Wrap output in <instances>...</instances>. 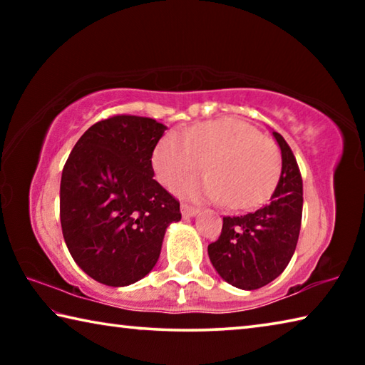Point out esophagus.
<instances>
[{
	"instance_id": "1",
	"label": "esophagus",
	"mask_w": 365,
	"mask_h": 365,
	"mask_svg": "<svg viewBox=\"0 0 365 365\" xmlns=\"http://www.w3.org/2000/svg\"><path fill=\"white\" fill-rule=\"evenodd\" d=\"M180 211H182L183 219H190V217H195V215L200 212V209H196L193 206H188V205H182Z\"/></svg>"
}]
</instances>
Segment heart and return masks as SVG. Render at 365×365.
I'll return each mask as SVG.
<instances>
[{
	"instance_id": "1",
	"label": "heart",
	"mask_w": 365,
	"mask_h": 365,
	"mask_svg": "<svg viewBox=\"0 0 365 365\" xmlns=\"http://www.w3.org/2000/svg\"><path fill=\"white\" fill-rule=\"evenodd\" d=\"M159 180L168 187L205 169L207 177L185 182L178 191L188 197L225 201L232 209L255 207L275 188L282 156L274 140L238 119L202 122L160 140L153 156Z\"/></svg>"
}]
</instances>
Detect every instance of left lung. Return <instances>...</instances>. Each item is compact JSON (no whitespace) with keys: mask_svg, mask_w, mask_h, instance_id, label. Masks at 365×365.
Wrapping results in <instances>:
<instances>
[{"mask_svg":"<svg viewBox=\"0 0 365 365\" xmlns=\"http://www.w3.org/2000/svg\"><path fill=\"white\" fill-rule=\"evenodd\" d=\"M282 151V172L269 202L257 211L224 217L217 242L207 246L214 269L240 289H257L279 277L298 243L302 180L292 148L272 132Z\"/></svg>","mask_w":365,"mask_h":365,"instance_id":"obj_1","label":"left lung"}]
</instances>
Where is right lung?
<instances>
[{"label":"right lung","mask_w":365,"mask_h":365,"mask_svg":"<svg viewBox=\"0 0 365 365\" xmlns=\"http://www.w3.org/2000/svg\"><path fill=\"white\" fill-rule=\"evenodd\" d=\"M165 125L113 115L73 146L61 177L59 215L77 265L108 287H127L156 265L180 202L154 180L153 151Z\"/></svg>","instance_id":"obj_1"}]
</instances>
